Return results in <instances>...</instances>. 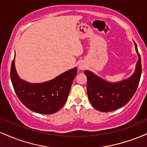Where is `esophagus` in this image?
Instances as JSON below:
<instances>
[{
    "mask_svg": "<svg viewBox=\"0 0 147 147\" xmlns=\"http://www.w3.org/2000/svg\"><path fill=\"white\" fill-rule=\"evenodd\" d=\"M79 68L80 69V70H84V69L86 68V65H84V64H79Z\"/></svg>",
    "mask_w": 147,
    "mask_h": 147,
    "instance_id": "34e87169",
    "label": "esophagus"
}]
</instances>
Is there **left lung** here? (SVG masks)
Wrapping results in <instances>:
<instances>
[{"label":"left lung","instance_id":"8db88e82","mask_svg":"<svg viewBox=\"0 0 147 147\" xmlns=\"http://www.w3.org/2000/svg\"><path fill=\"white\" fill-rule=\"evenodd\" d=\"M138 60L134 73L129 79L116 83L106 82L92 72L85 70L87 77V92L89 101L96 110L110 112L126 105L134 95L142 75L141 58L137 45Z\"/></svg>","mask_w":147,"mask_h":147}]
</instances>
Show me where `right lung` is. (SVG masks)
Returning a JSON list of instances; mask_svg holds the SVG:
<instances>
[{"label": "right lung", "mask_w": 147, "mask_h": 147, "mask_svg": "<svg viewBox=\"0 0 147 147\" xmlns=\"http://www.w3.org/2000/svg\"><path fill=\"white\" fill-rule=\"evenodd\" d=\"M15 58V57H14ZM11 62L10 77L16 95L27 108L41 114H52L63 107L68 98L77 69L63 72L48 82L31 84L19 78Z\"/></svg>", "instance_id": "right-lung-1"}]
</instances>
